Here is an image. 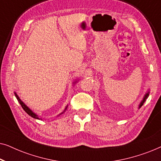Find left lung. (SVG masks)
<instances>
[{"label":"left lung","instance_id":"8db88e82","mask_svg":"<svg viewBox=\"0 0 161 161\" xmlns=\"http://www.w3.org/2000/svg\"><path fill=\"white\" fill-rule=\"evenodd\" d=\"M149 89H148V91H147V93L144 94V97H143V100H142V101H141L140 104H139V105H138V109L141 108V107H142V105H144V102H145V101H146L147 97H149Z\"/></svg>","mask_w":161,"mask_h":161}]
</instances>
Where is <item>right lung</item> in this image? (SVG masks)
<instances>
[{"label": "right lung", "instance_id": "right-lung-1", "mask_svg": "<svg viewBox=\"0 0 161 161\" xmlns=\"http://www.w3.org/2000/svg\"><path fill=\"white\" fill-rule=\"evenodd\" d=\"M77 82H78V80L75 81V82L73 83V84H75V83H77ZM14 94H15V97H16L17 100H18V102L19 103V104L21 105L22 108H23L24 111H25L26 112V113H27V114H28V115L31 116V117H33V118H34V119H42V118L39 117V116L38 115H37L36 114H35L34 112H33V111H31V109L29 108H28V107L27 106V105H26L25 104V103H24L23 102V101L21 100V99L19 97V96L17 95V94L16 92H14ZM67 107H68V105H67V106H66V108H64V111H63V112H61V113L60 114H58V116H60L61 114H62L64 113V112L66 111V110L67 109Z\"/></svg>", "mask_w": 161, "mask_h": 161}]
</instances>
